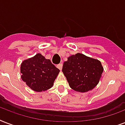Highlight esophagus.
<instances>
[{
	"label": "esophagus",
	"mask_w": 125,
	"mask_h": 125,
	"mask_svg": "<svg viewBox=\"0 0 125 125\" xmlns=\"http://www.w3.org/2000/svg\"><path fill=\"white\" fill-rule=\"evenodd\" d=\"M62 66H63V65L62 63H60V64L58 65H57V67L60 69V70H62Z\"/></svg>",
	"instance_id": "1"
}]
</instances>
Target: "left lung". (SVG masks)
Masks as SVG:
<instances>
[{
	"label": "left lung",
	"mask_w": 125,
	"mask_h": 125,
	"mask_svg": "<svg viewBox=\"0 0 125 125\" xmlns=\"http://www.w3.org/2000/svg\"><path fill=\"white\" fill-rule=\"evenodd\" d=\"M103 71L100 61L80 53L69 57L62 68L71 88L80 93L87 92L96 87Z\"/></svg>",
	"instance_id": "1"
}]
</instances>
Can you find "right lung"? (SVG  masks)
I'll use <instances>...</instances> for the list:
<instances>
[{"instance_id":"right-lung-1","label":"right lung","mask_w":125,"mask_h":125,"mask_svg":"<svg viewBox=\"0 0 125 125\" xmlns=\"http://www.w3.org/2000/svg\"><path fill=\"white\" fill-rule=\"evenodd\" d=\"M60 70L40 53L25 60L21 65V79L30 89L42 92L53 86Z\"/></svg>"}]
</instances>
